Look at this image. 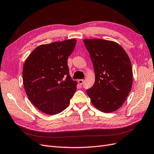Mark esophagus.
Wrapping results in <instances>:
<instances>
[{"label":"esophagus","mask_w":154,"mask_h":154,"mask_svg":"<svg viewBox=\"0 0 154 154\" xmlns=\"http://www.w3.org/2000/svg\"><path fill=\"white\" fill-rule=\"evenodd\" d=\"M78 82L79 84H81H81H82L84 82V80L83 79H79V80H78Z\"/></svg>","instance_id":"esophagus-1"}]
</instances>
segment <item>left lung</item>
I'll return each instance as SVG.
<instances>
[{"instance_id":"8db88e82","label":"left lung","mask_w":154,"mask_h":154,"mask_svg":"<svg viewBox=\"0 0 154 154\" xmlns=\"http://www.w3.org/2000/svg\"><path fill=\"white\" fill-rule=\"evenodd\" d=\"M95 74L93 86L87 90L93 105L103 112L118 109L132 85L129 57L118 43L102 39H84Z\"/></svg>"}]
</instances>
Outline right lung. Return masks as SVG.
<instances>
[{
  "mask_svg": "<svg viewBox=\"0 0 154 154\" xmlns=\"http://www.w3.org/2000/svg\"><path fill=\"white\" fill-rule=\"evenodd\" d=\"M76 39L55 42L37 47L26 59L22 77L29 100L39 110L54 115L68 107L77 90L69 73L68 57Z\"/></svg>",
  "mask_w": 154,
  "mask_h": 154,
  "instance_id": "1",
  "label": "right lung"
}]
</instances>
